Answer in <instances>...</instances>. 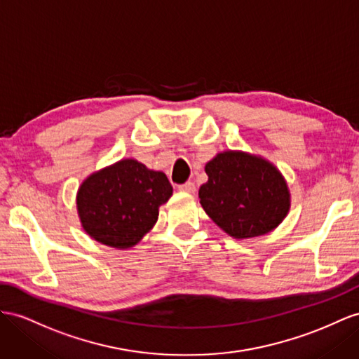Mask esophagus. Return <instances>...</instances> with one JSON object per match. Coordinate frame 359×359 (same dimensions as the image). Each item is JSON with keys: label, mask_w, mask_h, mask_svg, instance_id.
Segmentation results:
<instances>
[{"label": "esophagus", "mask_w": 359, "mask_h": 359, "mask_svg": "<svg viewBox=\"0 0 359 359\" xmlns=\"http://www.w3.org/2000/svg\"><path fill=\"white\" fill-rule=\"evenodd\" d=\"M179 189L183 192H196V185L192 182H187V183H182V185H179Z\"/></svg>", "instance_id": "esophagus-1"}]
</instances>
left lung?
Segmentation results:
<instances>
[{
    "label": "left lung",
    "mask_w": 359,
    "mask_h": 359,
    "mask_svg": "<svg viewBox=\"0 0 359 359\" xmlns=\"http://www.w3.org/2000/svg\"><path fill=\"white\" fill-rule=\"evenodd\" d=\"M205 170L208 182L200 187V203L231 236L243 240L264 235L287 215V183L270 162L241 151H224Z\"/></svg>",
    "instance_id": "obj_1"
}]
</instances>
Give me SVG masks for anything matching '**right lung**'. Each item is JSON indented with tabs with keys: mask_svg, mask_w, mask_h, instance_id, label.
<instances>
[{
	"mask_svg": "<svg viewBox=\"0 0 359 359\" xmlns=\"http://www.w3.org/2000/svg\"><path fill=\"white\" fill-rule=\"evenodd\" d=\"M171 194L163 172L135 159L119 161L81 183L77 194L81 226L101 244L128 249L158 222L159 206Z\"/></svg>",
	"mask_w": 359,
	"mask_h": 359,
	"instance_id": "1",
	"label": "right lung"
}]
</instances>
